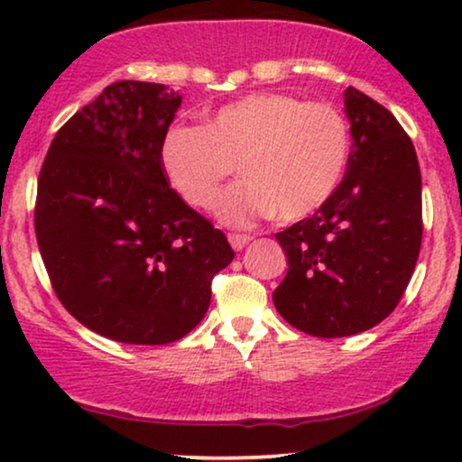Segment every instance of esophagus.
I'll return each instance as SVG.
<instances>
[{"label": "esophagus", "mask_w": 462, "mask_h": 462, "mask_svg": "<svg viewBox=\"0 0 462 462\" xmlns=\"http://www.w3.org/2000/svg\"><path fill=\"white\" fill-rule=\"evenodd\" d=\"M250 236H245V233H229V244L233 245V250H244L245 245L250 244Z\"/></svg>", "instance_id": "esophagus-1"}]
</instances>
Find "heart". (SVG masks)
<instances>
[{
  "label": "heart",
  "instance_id": "b5f03b06",
  "mask_svg": "<svg viewBox=\"0 0 462 462\" xmlns=\"http://www.w3.org/2000/svg\"><path fill=\"white\" fill-rule=\"evenodd\" d=\"M349 153V124L334 105L254 92L210 113L204 128L170 130L162 166L195 208L212 204L236 166L242 180L220 195L217 214L245 226L271 214L300 220L319 210L343 180Z\"/></svg>",
  "mask_w": 462,
  "mask_h": 462
}]
</instances>
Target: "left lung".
<instances>
[{"mask_svg":"<svg viewBox=\"0 0 462 462\" xmlns=\"http://www.w3.org/2000/svg\"><path fill=\"white\" fill-rule=\"evenodd\" d=\"M351 122L346 172L313 217L277 233L288 273L273 292L290 326L319 338L351 337L391 315L422 239L420 168L391 111L345 90Z\"/></svg>","mask_w":462,"mask_h":462,"instance_id":"left-lung-1","label":"left lung"}]
</instances>
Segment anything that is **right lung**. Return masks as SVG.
Masks as SVG:
<instances>
[{
    "label": "right lung",
    "mask_w": 462,
    "mask_h": 462,
    "mask_svg": "<svg viewBox=\"0 0 462 462\" xmlns=\"http://www.w3.org/2000/svg\"><path fill=\"white\" fill-rule=\"evenodd\" d=\"M182 103L149 81H116L56 132L37 182L35 236L62 307L117 343L166 345L210 307L233 261L170 189L162 143Z\"/></svg>",
    "instance_id": "1"
}]
</instances>
